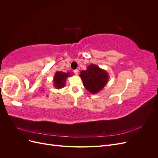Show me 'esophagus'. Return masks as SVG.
Returning <instances> with one entry per match:
<instances>
[{"instance_id": "obj_1", "label": "esophagus", "mask_w": 158, "mask_h": 158, "mask_svg": "<svg viewBox=\"0 0 158 158\" xmlns=\"http://www.w3.org/2000/svg\"><path fill=\"white\" fill-rule=\"evenodd\" d=\"M74 74H75L76 75H78V73H79V70H78V69H76V70H74Z\"/></svg>"}]
</instances>
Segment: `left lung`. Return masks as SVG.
I'll list each match as a JSON object with an SVG mask.
<instances>
[{
	"instance_id": "8db88e82",
	"label": "left lung",
	"mask_w": 158,
	"mask_h": 158,
	"mask_svg": "<svg viewBox=\"0 0 158 158\" xmlns=\"http://www.w3.org/2000/svg\"><path fill=\"white\" fill-rule=\"evenodd\" d=\"M80 76L85 89L92 94L102 91L109 79L106 70L94 64H89L85 70L81 71Z\"/></svg>"
}]
</instances>
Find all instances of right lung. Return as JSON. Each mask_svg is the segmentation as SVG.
<instances>
[{"label":"right lung","instance_id":"add662e5","mask_svg":"<svg viewBox=\"0 0 158 158\" xmlns=\"http://www.w3.org/2000/svg\"><path fill=\"white\" fill-rule=\"evenodd\" d=\"M73 73H63L61 71H56L54 75L53 80V85L56 89H60L64 88L66 84V81L69 77L72 76Z\"/></svg>","mask_w":158,"mask_h":158}]
</instances>
